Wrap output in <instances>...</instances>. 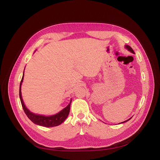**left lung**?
<instances>
[{
  "label": "left lung",
  "instance_id": "8db88e82",
  "mask_svg": "<svg viewBox=\"0 0 160 160\" xmlns=\"http://www.w3.org/2000/svg\"><path fill=\"white\" fill-rule=\"evenodd\" d=\"M126 48H127V49L128 50H129L131 53H135V52H134V51L133 50V49H132L131 48V46H128V45H126ZM130 119H131V118H129V119H128V120H126V121H124V122H122V123H125V122H128V121H129Z\"/></svg>",
  "mask_w": 160,
  "mask_h": 160
}]
</instances>
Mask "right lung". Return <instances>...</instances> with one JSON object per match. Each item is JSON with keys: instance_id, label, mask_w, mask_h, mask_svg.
Listing matches in <instances>:
<instances>
[{"instance_id": "1", "label": "right lung", "mask_w": 160, "mask_h": 160, "mask_svg": "<svg viewBox=\"0 0 160 160\" xmlns=\"http://www.w3.org/2000/svg\"><path fill=\"white\" fill-rule=\"evenodd\" d=\"M23 75H24V73H23ZM23 75L22 80H21L20 86H19V98H20L21 102H22V107L27 116L34 123L37 124L38 126H41L51 128V127L58 126L59 125L61 124L65 120V119L67 118L69 114V112H70L71 102L72 100H71L70 103L68 104L67 107H66L64 109L62 110L59 113L53 116H45L42 115H37L30 112V111L26 108V107L24 105V102L23 101L22 97V92H21V87H22L21 86H22V82L23 80Z\"/></svg>"}]
</instances>
